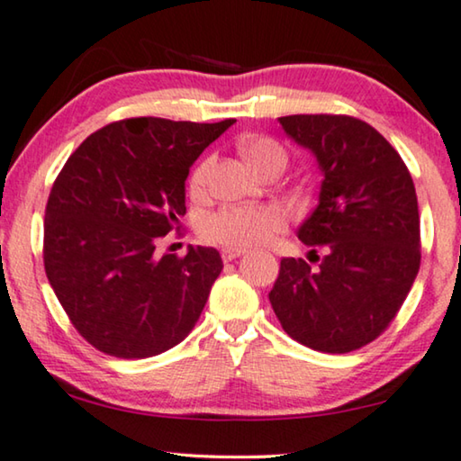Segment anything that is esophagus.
I'll list each match as a JSON object with an SVG mask.
<instances>
[{
  "label": "esophagus",
  "mask_w": 461,
  "mask_h": 461,
  "mask_svg": "<svg viewBox=\"0 0 461 461\" xmlns=\"http://www.w3.org/2000/svg\"><path fill=\"white\" fill-rule=\"evenodd\" d=\"M243 253H245V249H237V247H224L222 259H224V262H232V259L241 258Z\"/></svg>",
  "instance_id": "1"
}]
</instances>
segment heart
<instances>
[{"label":"heart","mask_w":461,"mask_h":461,"mask_svg":"<svg viewBox=\"0 0 461 461\" xmlns=\"http://www.w3.org/2000/svg\"><path fill=\"white\" fill-rule=\"evenodd\" d=\"M241 153L256 172L264 168L272 159H285V151L276 141L266 137H249L241 141ZM212 159H203L202 164L193 170L191 175V191L202 193L205 181H208ZM286 218L283 210L268 203H253V205H226L212 212L203 218L202 235L212 243L237 247H256L285 229Z\"/></svg>","instance_id":"obj_1"}]
</instances>
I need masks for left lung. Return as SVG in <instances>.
<instances>
[{
  "mask_svg": "<svg viewBox=\"0 0 461 461\" xmlns=\"http://www.w3.org/2000/svg\"><path fill=\"white\" fill-rule=\"evenodd\" d=\"M278 120L293 141L316 156L324 178L316 210L297 230L318 266L302 258L280 259L268 295L272 310L286 335L310 349L356 351L384 332L420 270L411 175L364 120L343 114Z\"/></svg>",
  "mask_w": 461,
  "mask_h": 461,
  "instance_id": "left-lung-1",
  "label": "left lung"
}]
</instances>
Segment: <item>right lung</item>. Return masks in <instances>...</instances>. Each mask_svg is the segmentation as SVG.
<instances>
[{
    "label": "right lung",
    "instance_id": "1",
    "mask_svg": "<svg viewBox=\"0 0 461 461\" xmlns=\"http://www.w3.org/2000/svg\"><path fill=\"white\" fill-rule=\"evenodd\" d=\"M235 122L118 120L64 164L45 208V275L95 349L122 359L158 356L202 316L222 272L220 253L191 245L183 258H158L156 245L186 214L193 162Z\"/></svg>",
    "mask_w": 461,
    "mask_h": 461
}]
</instances>
